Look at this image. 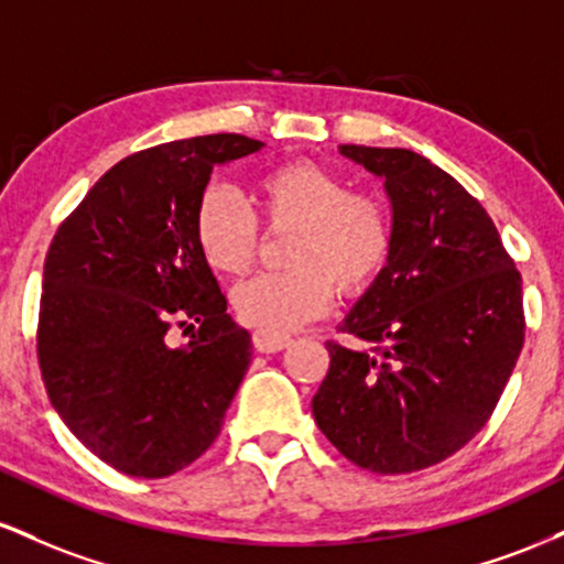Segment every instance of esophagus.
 <instances>
[{
	"label": "esophagus",
	"instance_id": "1",
	"mask_svg": "<svg viewBox=\"0 0 564 564\" xmlns=\"http://www.w3.org/2000/svg\"><path fill=\"white\" fill-rule=\"evenodd\" d=\"M251 341H254V349H260V352H281V349H286L291 345V336L262 332L260 328V332L251 334Z\"/></svg>",
	"mask_w": 564,
	"mask_h": 564
}]
</instances>
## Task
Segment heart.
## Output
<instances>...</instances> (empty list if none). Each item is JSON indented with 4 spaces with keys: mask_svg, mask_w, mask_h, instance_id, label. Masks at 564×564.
Returning <instances> with one entry per match:
<instances>
[{
    "mask_svg": "<svg viewBox=\"0 0 564 564\" xmlns=\"http://www.w3.org/2000/svg\"><path fill=\"white\" fill-rule=\"evenodd\" d=\"M268 228L294 230L289 270L262 273L232 291V310L262 332H294L332 307L336 289L364 294L392 254V215L384 198L349 193L347 180L313 164L289 161L257 180ZM198 251L215 273L243 275L260 251V219L230 187L209 185L193 212Z\"/></svg>",
    "mask_w": 564,
    "mask_h": 564,
    "instance_id": "obj_1",
    "label": "heart"
}]
</instances>
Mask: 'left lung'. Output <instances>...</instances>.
<instances>
[{
  "label": "left lung",
  "instance_id": "8db88e82",
  "mask_svg": "<svg viewBox=\"0 0 564 564\" xmlns=\"http://www.w3.org/2000/svg\"><path fill=\"white\" fill-rule=\"evenodd\" d=\"M384 180L392 254L326 341L313 416L377 475L445 462L488 424L525 341L522 278L494 219L448 172L405 148L339 145Z\"/></svg>",
  "mask_w": 564,
  "mask_h": 564
}]
</instances>
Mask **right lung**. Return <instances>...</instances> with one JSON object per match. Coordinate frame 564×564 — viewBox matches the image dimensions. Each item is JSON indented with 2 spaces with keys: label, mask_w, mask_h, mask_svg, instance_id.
<instances>
[{
  "label": "right lung",
  "mask_w": 564,
  "mask_h": 564,
  "mask_svg": "<svg viewBox=\"0 0 564 564\" xmlns=\"http://www.w3.org/2000/svg\"><path fill=\"white\" fill-rule=\"evenodd\" d=\"M262 145L204 134L132 153L50 243L36 328L44 387L68 430L121 475L156 480L196 462L251 364L193 212L217 164ZM180 330L192 334L183 346Z\"/></svg>",
  "instance_id": "right-lung-1"
}]
</instances>
